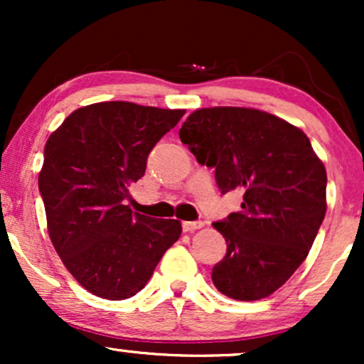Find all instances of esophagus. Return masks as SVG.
I'll return each mask as SVG.
<instances>
[{
	"instance_id": "1",
	"label": "esophagus",
	"mask_w": 364,
	"mask_h": 364,
	"mask_svg": "<svg viewBox=\"0 0 364 364\" xmlns=\"http://www.w3.org/2000/svg\"><path fill=\"white\" fill-rule=\"evenodd\" d=\"M203 225V223H200V220H196V223H190V220H186V223H183V231L185 232H193L196 229H200Z\"/></svg>"
}]
</instances>
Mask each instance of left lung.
Returning <instances> with one entry per match:
<instances>
[{
	"instance_id": "left-lung-1",
	"label": "left lung",
	"mask_w": 364,
	"mask_h": 364,
	"mask_svg": "<svg viewBox=\"0 0 364 364\" xmlns=\"http://www.w3.org/2000/svg\"><path fill=\"white\" fill-rule=\"evenodd\" d=\"M179 139L215 169L220 193L243 191L240 212L212 225L228 243L212 282L237 301H257L282 286L308 257L327 212V173L310 139L270 112L203 107Z\"/></svg>"
}]
</instances>
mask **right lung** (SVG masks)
Returning <instances> with one entry per match:
<instances>
[{
	"label": "right lung",
	"instance_id": "1",
	"mask_svg": "<svg viewBox=\"0 0 364 364\" xmlns=\"http://www.w3.org/2000/svg\"><path fill=\"white\" fill-rule=\"evenodd\" d=\"M183 114L97 102L73 111L46 141L39 191L49 237L68 272L99 298L135 296L181 236L179 220L141 215L124 200L150 150Z\"/></svg>",
	"mask_w": 364,
	"mask_h": 364
}]
</instances>
